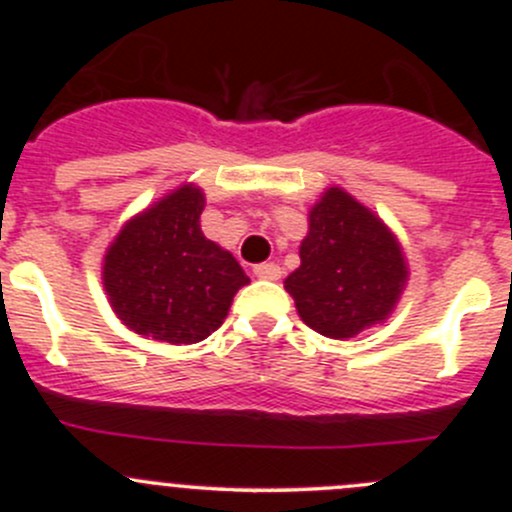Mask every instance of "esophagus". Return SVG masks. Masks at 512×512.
Returning a JSON list of instances; mask_svg holds the SVG:
<instances>
[{
    "label": "esophagus",
    "instance_id": "34e87169",
    "mask_svg": "<svg viewBox=\"0 0 512 512\" xmlns=\"http://www.w3.org/2000/svg\"><path fill=\"white\" fill-rule=\"evenodd\" d=\"M255 277L260 280H280L282 277V267L275 265V262H262V265H255Z\"/></svg>",
    "mask_w": 512,
    "mask_h": 512
}]
</instances>
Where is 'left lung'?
<instances>
[{
  "label": "left lung",
  "mask_w": 512,
  "mask_h": 512,
  "mask_svg": "<svg viewBox=\"0 0 512 512\" xmlns=\"http://www.w3.org/2000/svg\"><path fill=\"white\" fill-rule=\"evenodd\" d=\"M299 260L285 289L302 322L332 339L389 317L409 275L396 237L339 188H329L309 213Z\"/></svg>",
  "instance_id": "left-lung-1"
}]
</instances>
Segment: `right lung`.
Segmentation results:
<instances>
[{"instance_id":"1","label":"right lung","mask_w":512,"mask_h":512,"mask_svg":"<svg viewBox=\"0 0 512 512\" xmlns=\"http://www.w3.org/2000/svg\"><path fill=\"white\" fill-rule=\"evenodd\" d=\"M205 198L193 185L165 195L118 232L103 260V287L128 329L168 344H195L223 324L250 277L200 230Z\"/></svg>"}]
</instances>
